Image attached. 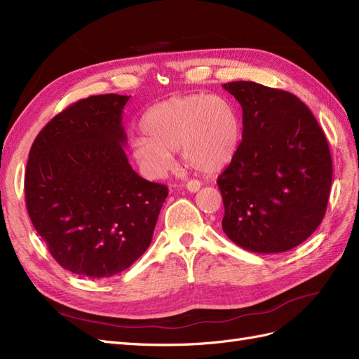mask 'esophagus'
I'll return each instance as SVG.
<instances>
[{
  "instance_id": "obj_1",
  "label": "esophagus",
  "mask_w": 359,
  "mask_h": 359,
  "mask_svg": "<svg viewBox=\"0 0 359 359\" xmlns=\"http://www.w3.org/2000/svg\"><path fill=\"white\" fill-rule=\"evenodd\" d=\"M201 186H202V184H201V181H198V180H191V181H189L187 182V190L190 191V193H196L199 189H201Z\"/></svg>"
}]
</instances>
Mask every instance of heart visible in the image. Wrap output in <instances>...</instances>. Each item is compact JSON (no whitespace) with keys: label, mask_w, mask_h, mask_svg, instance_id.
I'll list each match as a JSON object with an SVG mask.
<instances>
[{"label":"heart","mask_w":359,"mask_h":359,"mask_svg":"<svg viewBox=\"0 0 359 359\" xmlns=\"http://www.w3.org/2000/svg\"><path fill=\"white\" fill-rule=\"evenodd\" d=\"M144 136H133L130 151L149 178L165 177L172 153L201 173L229 165L241 139V121L233 104L220 95L189 94L151 106L140 121Z\"/></svg>","instance_id":"1"}]
</instances>
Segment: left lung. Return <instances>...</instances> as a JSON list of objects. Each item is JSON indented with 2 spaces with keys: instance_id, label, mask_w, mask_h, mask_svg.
Wrapping results in <instances>:
<instances>
[{
  "instance_id": "left-lung-1",
  "label": "left lung",
  "mask_w": 359,
  "mask_h": 359,
  "mask_svg": "<svg viewBox=\"0 0 359 359\" xmlns=\"http://www.w3.org/2000/svg\"><path fill=\"white\" fill-rule=\"evenodd\" d=\"M243 107V140L217 184L222 227L253 253H283L318 229L332 160L320 126L297 95L256 82L224 83Z\"/></svg>"
}]
</instances>
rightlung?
<instances>
[{
    "instance_id": "obj_1",
    "label": "right lung",
    "mask_w": 359,
    "mask_h": 359,
    "mask_svg": "<svg viewBox=\"0 0 359 359\" xmlns=\"http://www.w3.org/2000/svg\"><path fill=\"white\" fill-rule=\"evenodd\" d=\"M128 99L103 94L70 104L29 149V219L52 257L82 277H112L135 264L168 198V187L139 177L124 153Z\"/></svg>"
}]
</instances>
